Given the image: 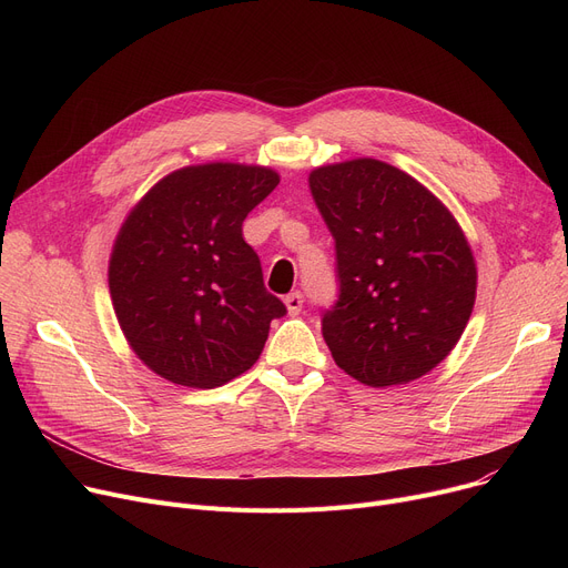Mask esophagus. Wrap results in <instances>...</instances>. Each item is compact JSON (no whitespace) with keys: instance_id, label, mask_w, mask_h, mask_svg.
<instances>
[{"instance_id":"obj_1","label":"esophagus","mask_w":568,"mask_h":568,"mask_svg":"<svg viewBox=\"0 0 568 568\" xmlns=\"http://www.w3.org/2000/svg\"><path fill=\"white\" fill-rule=\"evenodd\" d=\"M285 306H287V313H290V315H300V313H302V306H304L302 292H290V294L285 296Z\"/></svg>"}]
</instances>
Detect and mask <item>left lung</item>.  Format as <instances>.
Instances as JSON below:
<instances>
[{
    "mask_svg": "<svg viewBox=\"0 0 568 568\" xmlns=\"http://www.w3.org/2000/svg\"><path fill=\"white\" fill-rule=\"evenodd\" d=\"M336 239L341 294L322 317L334 362L375 389L452 354L476 300V262L444 202L396 165L352 159L308 174Z\"/></svg>",
    "mask_w": 568,
    "mask_h": 568,
    "instance_id": "8db88e82",
    "label": "left lung"
}]
</instances>
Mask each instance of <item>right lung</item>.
I'll return each mask as SVG.
<instances>
[{"label":"right lung","instance_id":"1","mask_svg":"<svg viewBox=\"0 0 568 568\" xmlns=\"http://www.w3.org/2000/svg\"><path fill=\"white\" fill-rule=\"evenodd\" d=\"M278 182L264 165H186L131 209L112 244L108 285L122 334L149 371L214 389L260 359L285 306L266 292L242 223Z\"/></svg>","mask_w":568,"mask_h":568}]
</instances>
